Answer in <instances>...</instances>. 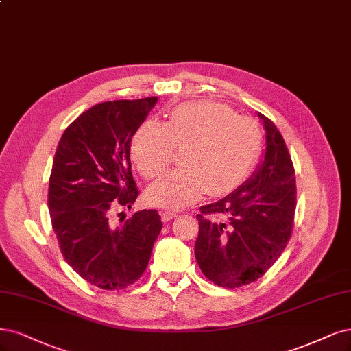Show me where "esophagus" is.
<instances>
[{
	"label": "esophagus",
	"mask_w": 351,
	"mask_h": 351,
	"mask_svg": "<svg viewBox=\"0 0 351 351\" xmlns=\"http://www.w3.org/2000/svg\"><path fill=\"white\" fill-rule=\"evenodd\" d=\"M174 217H177V213H176V212H171V210H164V212L161 213L162 222H170V221L174 219Z\"/></svg>",
	"instance_id": "1"
}]
</instances>
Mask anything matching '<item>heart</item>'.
I'll return each instance as SVG.
<instances>
[{
	"label": "heart",
	"mask_w": 351,
	"mask_h": 351,
	"mask_svg": "<svg viewBox=\"0 0 351 351\" xmlns=\"http://www.w3.org/2000/svg\"><path fill=\"white\" fill-rule=\"evenodd\" d=\"M261 145L256 120L219 103L193 101L176 107L165 125L143 123L132 139L130 155L141 176L154 180L183 149V167L167 173L145 195L152 206L181 209L206 191L223 196L235 190L256 165Z\"/></svg>",
	"instance_id": "b5f03b06"
}]
</instances>
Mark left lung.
Masks as SVG:
<instances>
[{
	"instance_id": "1",
	"label": "left lung",
	"mask_w": 351,
	"mask_h": 351,
	"mask_svg": "<svg viewBox=\"0 0 351 351\" xmlns=\"http://www.w3.org/2000/svg\"><path fill=\"white\" fill-rule=\"evenodd\" d=\"M265 128L264 161L244 186L200 208L196 260L221 287L258 280L279 260L292 237L296 209L295 168L279 129L258 113Z\"/></svg>"
}]
</instances>
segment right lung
Returning <instances> with one entry per match:
<instances>
[{"instance_id": "right-lung-1", "label": "right lung", "mask_w": 351, "mask_h": 351, "mask_svg": "<svg viewBox=\"0 0 351 351\" xmlns=\"http://www.w3.org/2000/svg\"><path fill=\"white\" fill-rule=\"evenodd\" d=\"M158 97L95 104L64 132L47 191L51 222L65 261L104 291L135 283L149 263L162 223L155 209L120 225L112 213L135 203L130 142Z\"/></svg>"}]
</instances>
